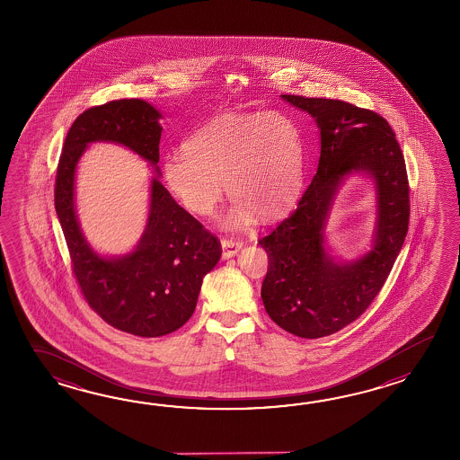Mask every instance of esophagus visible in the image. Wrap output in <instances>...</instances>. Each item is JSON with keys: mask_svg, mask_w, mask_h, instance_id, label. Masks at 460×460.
I'll list each match as a JSON object with an SVG mask.
<instances>
[{"mask_svg": "<svg viewBox=\"0 0 460 460\" xmlns=\"http://www.w3.org/2000/svg\"><path fill=\"white\" fill-rule=\"evenodd\" d=\"M242 246H243L242 242H236V240H232V238L230 240L224 238L222 240V256L228 260V258H232V256L238 253L242 250Z\"/></svg>", "mask_w": 460, "mask_h": 460, "instance_id": "esophagus-1", "label": "esophagus"}]
</instances>
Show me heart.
Instances as JSON below:
<instances>
[{"mask_svg": "<svg viewBox=\"0 0 460 460\" xmlns=\"http://www.w3.org/2000/svg\"><path fill=\"white\" fill-rule=\"evenodd\" d=\"M169 190L189 212L210 216L226 181L232 196L222 217L228 230L253 226L256 214L273 218L293 204L303 184V131L281 111L217 118L163 157Z\"/></svg>", "mask_w": 460, "mask_h": 460, "instance_id": "b5f03b06", "label": "heart"}]
</instances>
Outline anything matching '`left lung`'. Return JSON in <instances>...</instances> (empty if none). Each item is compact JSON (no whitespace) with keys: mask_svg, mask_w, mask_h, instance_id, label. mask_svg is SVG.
<instances>
[{"mask_svg":"<svg viewBox=\"0 0 460 460\" xmlns=\"http://www.w3.org/2000/svg\"><path fill=\"white\" fill-rule=\"evenodd\" d=\"M281 98L315 119L321 156L296 210L260 240L270 258L261 297L286 332L319 339L353 323L380 293L408 234L410 186L400 145L378 113L342 100ZM352 175L374 182L376 226L365 254L339 261L324 228L338 189Z\"/></svg>","mask_w":460,"mask_h":460,"instance_id":"obj_1","label":"left lung"}]
</instances>
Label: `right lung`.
<instances>
[{"mask_svg":"<svg viewBox=\"0 0 460 460\" xmlns=\"http://www.w3.org/2000/svg\"><path fill=\"white\" fill-rule=\"evenodd\" d=\"M163 113L139 98L88 108L70 127L56 177V212L69 246L78 286L95 313L123 332L161 337L196 311L202 279L220 260L222 246L161 184L159 139ZM92 142L128 146L155 169L147 226L128 254L107 257L87 243L75 208L77 161Z\"/></svg>","mask_w":460,"mask_h":460,"instance_id":"add662e5","label":"right lung"}]
</instances>
